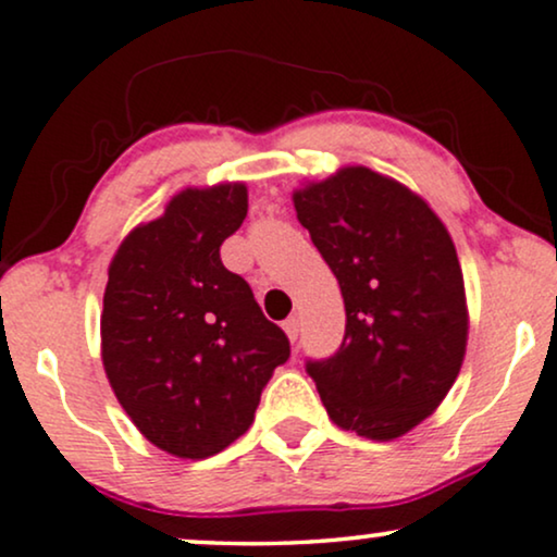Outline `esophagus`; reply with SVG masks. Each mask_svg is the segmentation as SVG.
<instances>
[{
  "label": "esophagus",
  "instance_id": "1",
  "mask_svg": "<svg viewBox=\"0 0 557 557\" xmlns=\"http://www.w3.org/2000/svg\"><path fill=\"white\" fill-rule=\"evenodd\" d=\"M284 331H286V335H289L292 341H297V335H299V320L297 318H289L284 322Z\"/></svg>",
  "mask_w": 557,
  "mask_h": 557
}]
</instances>
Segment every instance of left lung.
<instances>
[{
  "mask_svg": "<svg viewBox=\"0 0 557 557\" xmlns=\"http://www.w3.org/2000/svg\"><path fill=\"white\" fill-rule=\"evenodd\" d=\"M299 224L338 278L346 335L307 359L327 416L367 438H397L455 384L468 346L455 243L429 203L369 168L294 194Z\"/></svg>",
  "mask_w": 557,
  "mask_h": 557,
  "instance_id": "obj_1",
  "label": "left lung"
}]
</instances>
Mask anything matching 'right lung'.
<instances>
[{"label":"right lung","instance_id":"right-lung-1","mask_svg":"<svg viewBox=\"0 0 557 557\" xmlns=\"http://www.w3.org/2000/svg\"><path fill=\"white\" fill-rule=\"evenodd\" d=\"M247 216L243 183L188 188L123 239L102 297V367L136 429L206 459L250 429L289 338L226 271L219 247Z\"/></svg>","mask_w":557,"mask_h":557}]
</instances>
